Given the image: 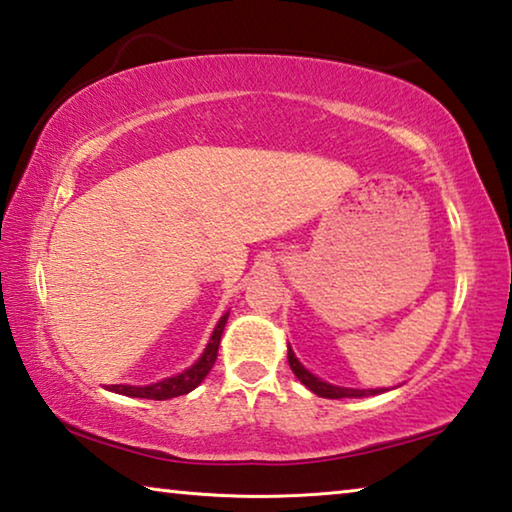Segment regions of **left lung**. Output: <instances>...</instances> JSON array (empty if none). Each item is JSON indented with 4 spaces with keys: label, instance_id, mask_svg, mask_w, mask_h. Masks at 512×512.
<instances>
[{
    "label": "left lung",
    "instance_id": "8db88e82",
    "mask_svg": "<svg viewBox=\"0 0 512 512\" xmlns=\"http://www.w3.org/2000/svg\"><path fill=\"white\" fill-rule=\"evenodd\" d=\"M288 364L293 368V373L300 377V382L304 387H309L316 396L322 398H364V396H375V393H382L380 389H345V387H334V384H327L318 380L316 375H311L306 368L295 359L293 350L288 348Z\"/></svg>",
    "mask_w": 512,
    "mask_h": 512
}]
</instances>
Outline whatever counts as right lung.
<instances>
[{
	"label": "right lung",
	"instance_id": "1",
	"mask_svg": "<svg viewBox=\"0 0 512 512\" xmlns=\"http://www.w3.org/2000/svg\"><path fill=\"white\" fill-rule=\"evenodd\" d=\"M226 320H229V313H224L222 320L217 322L215 332L210 336L208 348L203 350V355L192 368H187L180 375L169 377V380L148 384V387H130V384H109V391L123 393V396H132V398H148V400H167V398H176V396H185L192 389L199 387L203 382V377L210 373L212 364L217 359V348H219V338H222V332L226 327Z\"/></svg>",
	"mask_w": 512,
	"mask_h": 512
}]
</instances>
